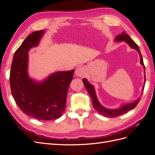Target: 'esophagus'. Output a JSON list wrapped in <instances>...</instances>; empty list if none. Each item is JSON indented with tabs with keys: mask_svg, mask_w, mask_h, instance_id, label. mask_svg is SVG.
Listing matches in <instances>:
<instances>
[{
	"mask_svg": "<svg viewBox=\"0 0 155 155\" xmlns=\"http://www.w3.org/2000/svg\"><path fill=\"white\" fill-rule=\"evenodd\" d=\"M85 73V70L83 67H78L75 70V75L78 77H83Z\"/></svg>",
	"mask_w": 155,
	"mask_h": 155,
	"instance_id": "obj_1",
	"label": "esophagus"
}]
</instances>
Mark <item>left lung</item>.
<instances>
[{"label": "left lung", "mask_w": 155, "mask_h": 155, "mask_svg": "<svg viewBox=\"0 0 155 155\" xmlns=\"http://www.w3.org/2000/svg\"><path fill=\"white\" fill-rule=\"evenodd\" d=\"M114 40L116 42L124 41L125 43L127 44L131 48L134 49L137 51H138V52L140 55V63L142 65L143 67V69H144V84H143V86L142 89V92H143L144 86H145V66L143 64L142 56L141 52H140V51L138 46L134 43V41L130 38L127 34H126L125 32H124V31L121 33V34L117 35L115 37ZM83 83H84V85H85L87 92H88L89 95H90V96L91 97L92 101V105H93L94 108V109L100 114H101V116H104L105 117H107V118H114V117H117L118 116L122 115L124 114L127 113V112L129 110L134 109V108L137 105L138 103L139 102V101L140 100V97L135 101L121 105V106L120 107L116 108V109H108V108H106L105 107L103 106L100 104L99 100H98L97 97L96 96V90H95L94 87L92 84L89 83L86 78L83 79Z\"/></svg>", "instance_id": "8db88e82"}]
</instances>
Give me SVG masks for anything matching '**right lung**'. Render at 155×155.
I'll list each match as a JSON object with an SVG mask.
<instances>
[{"label": "right lung", "instance_id": "add662e5", "mask_svg": "<svg viewBox=\"0 0 155 155\" xmlns=\"http://www.w3.org/2000/svg\"><path fill=\"white\" fill-rule=\"evenodd\" d=\"M45 33L32 32L15 51L10 83L14 100L24 113L39 120H51L60 118L65 110L74 70L55 72L41 81L29 76L28 52L39 45Z\"/></svg>", "mask_w": 155, "mask_h": 155}]
</instances>
